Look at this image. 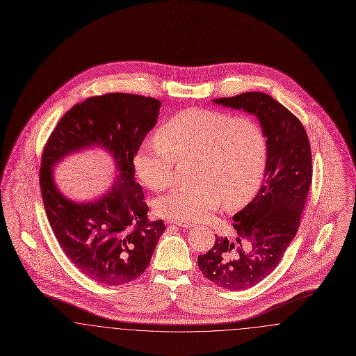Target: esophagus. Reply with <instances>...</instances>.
Here are the masks:
<instances>
[{
    "label": "esophagus",
    "instance_id": "obj_1",
    "mask_svg": "<svg viewBox=\"0 0 356 356\" xmlns=\"http://www.w3.org/2000/svg\"><path fill=\"white\" fill-rule=\"evenodd\" d=\"M168 224H175V225H177V227H180V228H191V227H193V224H191V222H177V221H167Z\"/></svg>",
    "mask_w": 356,
    "mask_h": 356
}]
</instances>
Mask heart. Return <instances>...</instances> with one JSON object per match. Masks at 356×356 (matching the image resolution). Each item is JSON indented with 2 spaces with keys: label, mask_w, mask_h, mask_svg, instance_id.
<instances>
[{
  "label": "heart",
  "mask_w": 356,
  "mask_h": 356,
  "mask_svg": "<svg viewBox=\"0 0 356 356\" xmlns=\"http://www.w3.org/2000/svg\"><path fill=\"white\" fill-rule=\"evenodd\" d=\"M267 156V138L254 120L189 108L140 145L134 165L143 184L161 191L172 184L175 161L195 159V183L172 189L156 203L160 216L195 222L208 219L221 203L229 209L248 203L263 181Z\"/></svg>",
  "instance_id": "heart-1"
}]
</instances>
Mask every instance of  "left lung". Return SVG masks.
<instances>
[{
    "instance_id": "obj_1",
    "label": "left lung",
    "mask_w": 356,
    "mask_h": 356,
    "mask_svg": "<svg viewBox=\"0 0 356 356\" xmlns=\"http://www.w3.org/2000/svg\"><path fill=\"white\" fill-rule=\"evenodd\" d=\"M212 102L254 115L268 147L263 186L232 218L236 237H216L212 250L197 257L208 280L241 291L277 267L298 232L312 181L311 147L302 122L270 95L245 92Z\"/></svg>"
}]
</instances>
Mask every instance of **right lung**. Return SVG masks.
<instances>
[{"instance_id": "right-lung-1", "label": "right lung", "mask_w": 356, "mask_h": 356, "mask_svg": "<svg viewBox=\"0 0 356 356\" xmlns=\"http://www.w3.org/2000/svg\"><path fill=\"white\" fill-rule=\"evenodd\" d=\"M161 102L109 93L74 105L45 145L40 186L54 236L69 260L99 284L121 286L149 266L165 224L147 219L144 192L135 180L134 159L156 125ZM100 149L113 159V186L92 201L69 200L55 184L54 168L67 156Z\"/></svg>"}]
</instances>
